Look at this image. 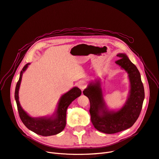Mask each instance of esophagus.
Returning a JSON list of instances; mask_svg holds the SVG:
<instances>
[{
  "instance_id": "obj_1",
  "label": "esophagus",
  "mask_w": 159,
  "mask_h": 159,
  "mask_svg": "<svg viewBox=\"0 0 159 159\" xmlns=\"http://www.w3.org/2000/svg\"><path fill=\"white\" fill-rule=\"evenodd\" d=\"M78 87L80 89L83 90V89H84L86 87L87 85H86V84H85V81H80L79 83H78Z\"/></svg>"
}]
</instances>
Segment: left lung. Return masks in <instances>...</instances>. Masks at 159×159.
Wrapping results in <instances>:
<instances>
[{"label": "left lung", "mask_w": 159, "mask_h": 159, "mask_svg": "<svg viewBox=\"0 0 159 159\" xmlns=\"http://www.w3.org/2000/svg\"><path fill=\"white\" fill-rule=\"evenodd\" d=\"M117 56L120 59L116 63L127 72L130 84L129 98L122 108L117 111L106 108L98 81L90 84L83 92L90 101L89 112L94 128L109 134L125 130L134 124L140 114L145 97L140 74L136 66L125 54L119 53Z\"/></svg>", "instance_id": "obj_1"}]
</instances>
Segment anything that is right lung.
<instances>
[{"label":"right lung","instance_id":"obj_1","mask_svg":"<svg viewBox=\"0 0 159 159\" xmlns=\"http://www.w3.org/2000/svg\"><path fill=\"white\" fill-rule=\"evenodd\" d=\"M29 63L25 65L20 72V79H19L15 91V99L17 106L19 116L23 123L30 130L35 132L36 134L43 136H49L57 134L64 130L66 126V110L68 106L72 103L75 98L79 97L81 91L78 87H74L71 90L63 94L61 97L57 110L55 115L50 117L33 118L30 117L21 107L20 101H19V89L21 84L23 73L26 70Z\"/></svg>","mask_w":159,"mask_h":159}]
</instances>
